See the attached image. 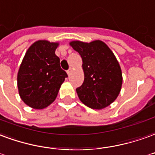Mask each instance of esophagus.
Returning <instances> with one entry per match:
<instances>
[{
    "label": "esophagus",
    "instance_id": "esophagus-1",
    "mask_svg": "<svg viewBox=\"0 0 155 155\" xmlns=\"http://www.w3.org/2000/svg\"><path fill=\"white\" fill-rule=\"evenodd\" d=\"M72 71H73V68H70L67 71V73H68V76H70V75H71V73H72Z\"/></svg>",
    "mask_w": 155,
    "mask_h": 155
}]
</instances>
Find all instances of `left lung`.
I'll return each instance as SVG.
<instances>
[{
  "label": "left lung",
  "mask_w": 155,
  "mask_h": 155,
  "mask_svg": "<svg viewBox=\"0 0 155 155\" xmlns=\"http://www.w3.org/2000/svg\"><path fill=\"white\" fill-rule=\"evenodd\" d=\"M69 45L82 59L84 81L76 89L80 101L96 110L110 106L120 94L123 81L121 68L113 52L101 40H74Z\"/></svg>",
  "instance_id": "obj_1"
}]
</instances>
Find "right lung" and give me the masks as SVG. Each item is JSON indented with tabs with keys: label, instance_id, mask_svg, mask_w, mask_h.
<instances>
[{
	"label": "right lung",
	"instance_id": "add662e5",
	"mask_svg": "<svg viewBox=\"0 0 155 155\" xmlns=\"http://www.w3.org/2000/svg\"><path fill=\"white\" fill-rule=\"evenodd\" d=\"M58 42L38 40L28 48L17 74L21 100L34 109L41 110L56 99L68 77L55 54Z\"/></svg>",
	"mask_w": 155,
	"mask_h": 155
}]
</instances>
